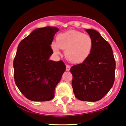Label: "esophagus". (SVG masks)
Instances as JSON below:
<instances>
[{
	"mask_svg": "<svg viewBox=\"0 0 126 126\" xmlns=\"http://www.w3.org/2000/svg\"><path fill=\"white\" fill-rule=\"evenodd\" d=\"M70 68H71V66H70V65H68V64H66V71H70Z\"/></svg>",
	"mask_w": 126,
	"mask_h": 126,
	"instance_id": "obj_1",
	"label": "esophagus"
}]
</instances>
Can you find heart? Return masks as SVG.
Masks as SVG:
<instances>
[{
  "instance_id": "b5f03b06",
  "label": "heart",
  "mask_w": 126,
  "mask_h": 126,
  "mask_svg": "<svg viewBox=\"0 0 126 126\" xmlns=\"http://www.w3.org/2000/svg\"><path fill=\"white\" fill-rule=\"evenodd\" d=\"M51 48L56 55L60 48L65 50L64 55L70 62L79 63L86 60L93 48V40L90 35L76 30H68L56 36V42H52Z\"/></svg>"
}]
</instances>
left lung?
<instances>
[{"label": "left lung", "mask_w": 126, "mask_h": 126, "mask_svg": "<svg viewBox=\"0 0 126 126\" xmlns=\"http://www.w3.org/2000/svg\"><path fill=\"white\" fill-rule=\"evenodd\" d=\"M93 40L91 55L83 63L70 69L75 97L81 101L100 100L113 86L116 62L112 48L95 30L86 29Z\"/></svg>", "instance_id": "left-lung-1"}]
</instances>
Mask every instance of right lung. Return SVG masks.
Instances as JSON below:
<instances>
[{"label": "right lung", "instance_id": "1", "mask_svg": "<svg viewBox=\"0 0 126 126\" xmlns=\"http://www.w3.org/2000/svg\"><path fill=\"white\" fill-rule=\"evenodd\" d=\"M59 29H35L18 45L14 60V79L18 90L33 101H47L55 96V87L66 70L63 61L50 60L51 43Z\"/></svg>", "mask_w": 126, "mask_h": 126}]
</instances>
